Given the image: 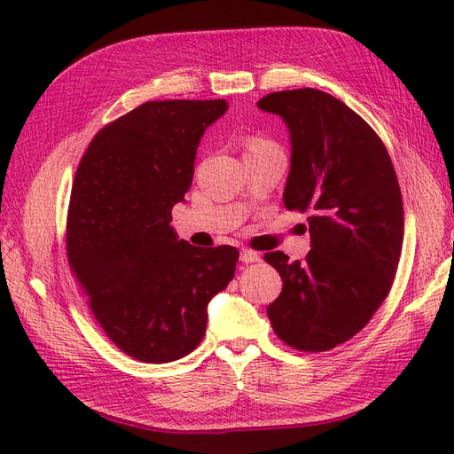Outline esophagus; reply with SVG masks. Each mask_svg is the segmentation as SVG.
<instances>
[{
	"label": "esophagus",
	"instance_id": "34e87169",
	"mask_svg": "<svg viewBox=\"0 0 454 454\" xmlns=\"http://www.w3.org/2000/svg\"><path fill=\"white\" fill-rule=\"evenodd\" d=\"M259 259H261V255L257 252L246 250V248L240 250V261H242V263H257Z\"/></svg>",
	"mask_w": 454,
	"mask_h": 454
}]
</instances>
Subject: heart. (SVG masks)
Here are the masks:
<instances>
[{
    "instance_id": "obj_1",
    "label": "heart",
    "mask_w": 454,
    "mask_h": 454,
    "mask_svg": "<svg viewBox=\"0 0 454 454\" xmlns=\"http://www.w3.org/2000/svg\"><path fill=\"white\" fill-rule=\"evenodd\" d=\"M269 147H277V144H272L270 140H265V138H252L248 144V149H269Z\"/></svg>"
}]
</instances>
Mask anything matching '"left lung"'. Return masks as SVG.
Segmentation results:
<instances>
[{
	"label": "left lung",
	"mask_w": 454,
	"mask_h": 454,
	"mask_svg": "<svg viewBox=\"0 0 454 454\" xmlns=\"http://www.w3.org/2000/svg\"><path fill=\"white\" fill-rule=\"evenodd\" d=\"M290 132L287 210L309 212L310 252L265 254L282 292L267 307L286 345L324 352L364 329L387 299L403 242L402 191L387 147L352 109L316 89L267 94Z\"/></svg>",
	"instance_id": "8db88e82"
}]
</instances>
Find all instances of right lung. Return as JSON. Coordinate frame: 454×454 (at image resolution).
I'll use <instances>...</instances> for the list:
<instances>
[{
    "label": "right lung",
    "instance_id": "right-lung-1",
    "mask_svg": "<svg viewBox=\"0 0 454 454\" xmlns=\"http://www.w3.org/2000/svg\"><path fill=\"white\" fill-rule=\"evenodd\" d=\"M227 107L145 102L96 134L75 172L70 267L106 335L145 364L193 352L210 299L235 277L237 248H197L170 225L174 204L193 184L200 138Z\"/></svg>",
    "mask_w": 454,
    "mask_h": 454
}]
</instances>
